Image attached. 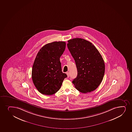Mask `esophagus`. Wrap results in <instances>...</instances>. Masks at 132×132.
Masks as SVG:
<instances>
[{
	"instance_id": "obj_1",
	"label": "esophagus",
	"mask_w": 132,
	"mask_h": 132,
	"mask_svg": "<svg viewBox=\"0 0 132 132\" xmlns=\"http://www.w3.org/2000/svg\"><path fill=\"white\" fill-rule=\"evenodd\" d=\"M66 74H67L68 77H69V76H70V75H69V72H67Z\"/></svg>"
}]
</instances>
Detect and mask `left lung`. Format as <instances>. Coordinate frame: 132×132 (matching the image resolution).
Wrapping results in <instances>:
<instances>
[{
	"label": "left lung",
	"mask_w": 132,
	"mask_h": 132,
	"mask_svg": "<svg viewBox=\"0 0 132 132\" xmlns=\"http://www.w3.org/2000/svg\"><path fill=\"white\" fill-rule=\"evenodd\" d=\"M68 42L77 69V76L72 83L81 93L92 92L103 79L105 70L103 59L95 47L85 39L76 38Z\"/></svg>",
	"instance_id": "left-lung-1"
}]
</instances>
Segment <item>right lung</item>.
I'll use <instances>...</instances> for the list:
<instances>
[{"label": "right lung", "mask_w": 132, "mask_h": 132, "mask_svg": "<svg viewBox=\"0 0 132 132\" xmlns=\"http://www.w3.org/2000/svg\"><path fill=\"white\" fill-rule=\"evenodd\" d=\"M66 43L47 44L39 50L33 64L32 79L40 93L52 95L61 88L67 75L63 73L60 58L65 50Z\"/></svg>", "instance_id": "add662e5"}]
</instances>
